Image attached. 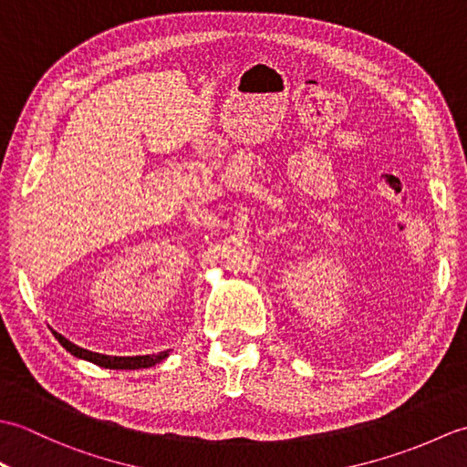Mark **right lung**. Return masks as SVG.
<instances>
[{
	"mask_svg": "<svg viewBox=\"0 0 467 467\" xmlns=\"http://www.w3.org/2000/svg\"><path fill=\"white\" fill-rule=\"evenodd\" d=\"M54 337L59 341V345L64 347L66 351L72 353L78 359H86L94 365H100L106 367V369H144V367H152L156 363L164 361L168 353L171 351H162L158 355H136V357H112V355H102V353H94V351H88L82 349V347L74 345L69 339H66L64 335H59L54 331Z\"/></svg>",
	"mask_w": 467,
	"mask_h": 467,
	"instance_id": "add662e5",
	"label": "right lung"
}]
</instances>
